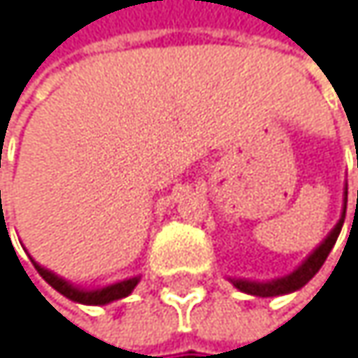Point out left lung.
<instances>
[{
    "mask_svg": "<svg viewBox=\"0 0 358 358\" xmlns=\"http://www.w3.org/2000/svg\"><path fill=\"white\" fill-rule=\"evenodd\" d=\"M348 199V185L344 189V203ZM344 218H346V206H344V212H342V218L338 220V224L331 229V234L320 242V246H316V250L295 269L291 271L289 275L285 278H275V280H267V282H255V280H242V278H234L231 285L236 289H240L242 293L246 295H255V297H278V295H287V293H293V291H299L301 287H306L310 280L316 275V271L322 267V263L327 261L331 248L336 246V240L342 231V224H344Z\"/></svg>",
    "mask_w": 358,
    "mask_h": 358,
    "instance_id": "obj_1",
    "label": "left lung"
}]
</instances>
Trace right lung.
<instances>
[{"label": "right lung", "mask_w": 358, "mask_h": 358, "mask_svg": "<svg viewBox=\"0 0 358 358\" xmlns=\"http://www.w3.org/2000/svg\"><path fill=\"white\" fill-rule=\"evenodd\" d=\"M34 267L38 269V273L46 280V282L59 291L63 297L71 299V301H78V303H87V306H106L110 301H116V299H122L127 295H131V291L138 287L140 282V278H129V280H122V282H116V285H110V287H103V289H97V291H85V289H78V287H73L69 285L67 280L59 278L57 273L48 271L46 267L38 265L34 261Z\"/></svg>", "instance_id": "add662e5"}]
</instances>
